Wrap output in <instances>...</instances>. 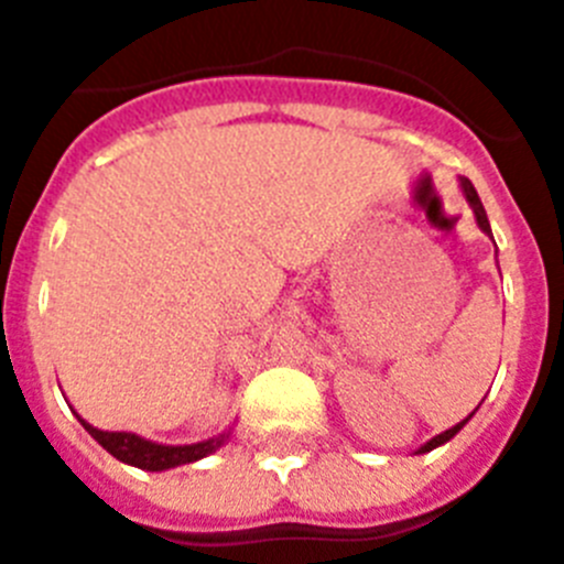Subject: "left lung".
Masks as SVG:
<instances>
[{"label":"left lung","instance_id":"left-lung-1","mask_svg":"<svg viewBox=\"0 0 564 564\" xmlns=\"http://www.w3.org/2000/svg\"><path fill=\"white\" fill-rule=\"evenodd\" d=\"M460 188H463V197H466L468 200V206H471V212H475V220H477V227L484 229L486 236L492 238V227H489V218H486V209H484V204H480V197H477V192H475V186H471V180H466V177H460ZM475 416V410H471V413H468L466 419H463V422H457V425L454 427H448V431H443V434H436L434 440H427L425 445H419L416 448V454H427V452H434V448H440V445H445L448 443V440H454V436L460 434L463 431V425H466L468 419Z\"/></svg>","mask_w":564,"mask_h":564}]
</instances>
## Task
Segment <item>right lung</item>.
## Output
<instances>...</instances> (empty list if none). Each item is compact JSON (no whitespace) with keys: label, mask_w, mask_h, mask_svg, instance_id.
<instances>
[{"label":"right lung","mask_w":564,"mask_h":564,"mask_svg":"<svg viewBox=\"0 0 564 564\" xmlns=\"http://www.w3.org/2000/svg\"><path fill=\"white\" fill-rule=\"evenodd\" d=\"M78 416V413H75ZM80 425L87 427L89 436L101 445L104 452H110L116 460L128 463V466L145 468V471H165V468L186 466V463H197L215 454L220 445L227 443L232 427L224 431L218 436H209L204 443H188V445H162L154 440H145V436L130 434V431H101V427L89 425L87 419L78 416Z\"/></svg>","instance_id":"1"}]
</instances>
